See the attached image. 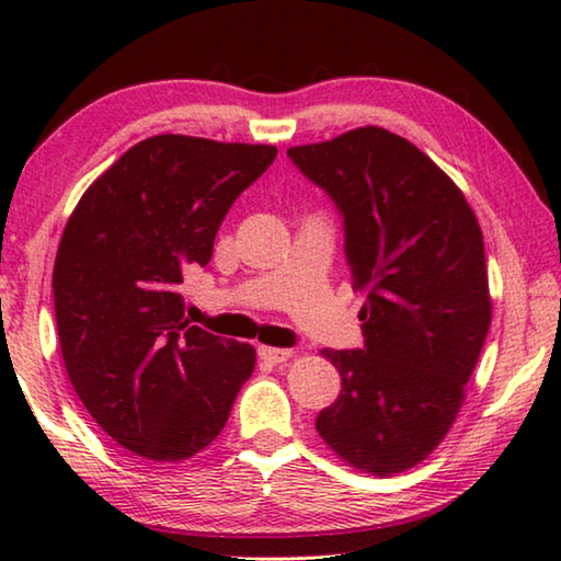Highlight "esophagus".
<instances>
[{"label":"esophagus","instance_id":"esophagus-1","mask_svg":"<svg viewBox=\"0 0 561 561\" xmlns=\"http://www.w3.org/2000/svg\"><path fill=\"white\" fill-rule=\"evenodd\" d=\"M294 356L291 348H272V346H260V358L270 360V364H284Z\"/></svg>","mask_w":561,"mask_h":561}]
</instances>
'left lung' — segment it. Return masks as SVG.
Returning a JSON list of instances; mask_svg holds the SVG:
<instances>
[{
  "mask_svg": "<svg viewBox=\"0 0 561 561\" xmlns=\"http://www.w3.org/2000/svg\"><path fill=\"white\" fill-rule=\"evenodd\" d=\"M344 220L364 348H324L341 376L317 431L341 460L393 474L428 458L458 415L492 304L485 244L460 187L376 126L289 148Z\"/></svg>",
  "mask_w": 561,
  "mask_h": 561,
  "instance_id": "obj_1",
  "label": "left lung"
}]
</instances>
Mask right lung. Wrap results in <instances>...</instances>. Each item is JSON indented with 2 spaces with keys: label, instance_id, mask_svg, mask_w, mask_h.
<instances>
[{
  "label": "right lung",
  "instance_id": "1",
  "mask_svg": "<svg viewBox=\"0 0 561 561\" xmlns=\"http://www.w3.org/2000/svg\"><path fill=\"white\" fill-rule=\"evenodd\" d=\"M277 148L153 136L76 205L54 262L73 391L103 431L153 462L207 448L254 371V348L190 327L180 284L207 267L227 210Z\"/></svg>",
  "mask_w": 561,
  "mask_h": 561
}]
</instances>
